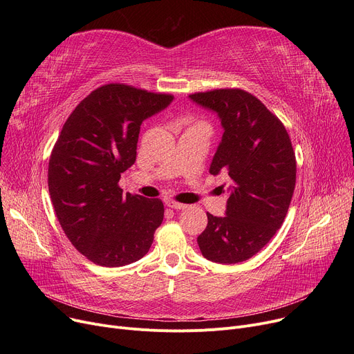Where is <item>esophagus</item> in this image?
I'll return each mask as SVG.
<instances>
[{
	"label": "esophagus",
	"instance_id": "obj_1",
	"mask_svg": "<svg viewBox=\"0 0 354 354\" xmlns=\"http://www.w3.org/2000/svg\"><path fill=\"white\" fill-rule=\"evenodd\" d=\"M166 207H169L172 209H187L188 205H185V203L176 202V201H166Z\"/></svg>",
	"mask_w": 354,
	"mask_h": 354
}]
</instances>
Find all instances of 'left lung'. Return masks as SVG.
I'll return each mask as SVG.
<instances>
[{
    "label": "left lung",
    "mask_w": 354,
    "mask_h": 354,
    "mask_svg": "<svg viewBox=\"0 0 354 354\" xmlns=\"http://www.w3.org/2000/svg\"><path fill=\"white\" fill-rule=\"evenodd\" d=\"M216 111L224 136L209 172L231 179L227 215L209 212L198 245L209 261L236 264L261 251L281 228L295 188L297 163L283 122L243 88H215L189 95Z\"/></svg>",
    "instance_id": "left-lung-1"
}]
</instances>
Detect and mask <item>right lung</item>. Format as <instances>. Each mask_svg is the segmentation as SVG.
I'll use <instances>...</instances> for the list:
<instances>
[{
    "label": "right lung",
    "instance_id": "add662e5",
    "mask_svg": "<svg viewBox=\"0 0 354 354\" xmlns=\"http://www.w3.org/2000/svg\"><path fill=\"white\" fill-rule=\"evenodd\" d=\"M174 100L124 83L93 90L63 124L48 162V192L73 247L102 267L147 254L163 202L123 194L120 174L136 160L140 124Z\"/></svg>",
    "mask_w": 354,
    "mask_h": 354
}]
</instances>
